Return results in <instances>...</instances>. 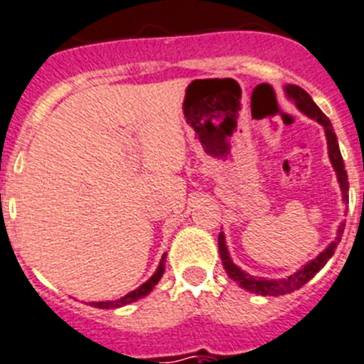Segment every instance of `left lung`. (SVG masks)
I'll return each mask as SVG.
<instances>
[{
    "label": "left lung",
    "mask_w": 364,
    "mask_h": 364,
    "mask_svg": "<svg viewBox=\"0 0 364 364\" xmlns=\"http://www.w3.org/2000/svg\"><path fill=\"white\" fill-rule=\"evenodd\" d=\"M284 92H287L288 100H292L294 103H296V107L301 112L306 114V116L312 117V119H316L317 123H321V125L325 127L326 143H328V158L330 161H332L333 170H336L339 186H341L343 201L348 203V176H346L345 161H343L341 150H339V143H337V136L332 129V123H330V119L325 114L321 112V109L314 103V100L309 96L306 90H303V88L297 87V85H287V87H284ZM343 230H345V223H343L341 227H339V230H337L336 241H332L325 250L317 255L316 259L306 263L301 270H297L292 276L284 277V279H264V277L250 276V274H247L245 270H241L237 264H234V261H232L230 255H228V248L227 245H225V234H223V232L218 237V245L219 254H221L223 267L227 270L228 277H230L232 281H235L239 287L248 290V292L259 294V296H284V294L294 292V290H297V288H301L303 284L309 283V281L316 276L317 272L325 267L326 261L332 257L337 245L341 241Z\"/></svg>",
    "instance_id": "left-lung-1"
}]
</instances>
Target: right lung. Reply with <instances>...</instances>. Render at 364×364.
<instances>
[{
  "label": "right lung",
  "instance_id": "1",
  "mask_svg": "<svg viewBox=\"0 0 364 364\" xmlns=\"http://www.w3.org/2000/svg\"><path fill=\"white\" fill-rule=\"evenodd\" d=\"M163 272H165V255L161 257V263H159L158 270L154 272V276L150 277L146 283H143L139 288H136V290H132V292H129L127 296H123L117 301H100V303H90V304L96 306V309H119V306H125V304L134 303V301L141 299V297H145L146 294L152 292V288L159 283V279H161Z\"/></svg>",
  "mask_w": 364,
  "mask_h": 364
}]
</instances>
